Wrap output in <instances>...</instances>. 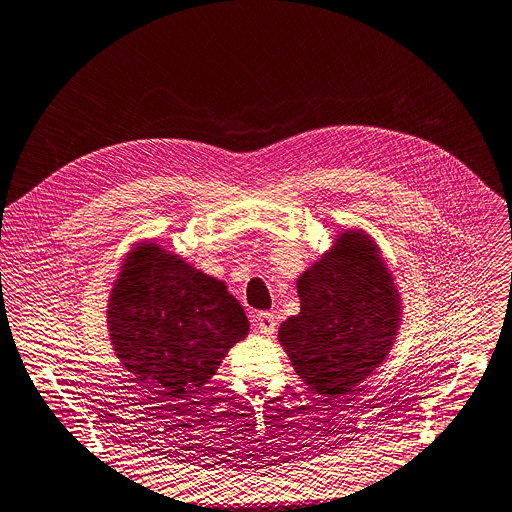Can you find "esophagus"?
Returning <instances> with one entry per match:
<instances>
[{"label": "esophagus", "mask_w": 512, "mask_h": 512, "mask_svg": "<svg viewBox=\"0 0 512 512\" xmlns=\"http://www.w3.org/2000/svg\"><path fill=\"white\" fill-rule=\"evenodd\" d=\"M255 324H257L259 333H263V335H271L275 331V318L271 312H259L255 316Z\"/></svg>", "instance_id": "esophagus-1"}]
</instances>
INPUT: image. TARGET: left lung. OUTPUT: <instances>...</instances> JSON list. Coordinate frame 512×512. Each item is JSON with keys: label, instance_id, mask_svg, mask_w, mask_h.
Returning a JSON list of instances; mask_svg holds the SVG:
<instances>
[{"label": "left lung", "instance_id": "obj_1", "mask_svg": "<svg viewBox=\"0 0 512 512\" xmlns=\"http://www.w3.org/2000/svg\"><path fill=\"white\" fill-rule=\"evenodd\" d=\"M298 296L300 312L277 339L304 384L327 402H341L394 345L402 316L394 277L369 235L345 230L298 277Z\"/></svg>", "mask_w": 512, "mask_h": 512}]
</instances>
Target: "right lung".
<instances>
[{"label": "right lung", "instance_id": "1", "mask_svg": "<svg viewBox=\"0 0 512 512\" xmlns=\"http://www.w3.org/2000/svg\"><path fill=\"white\" fill-rule=\"evenodd\" d=\"M108 329L122 365L157 394L188 400L216 374L249 320L226 284L155 243L134 247L114 282Z\"/></svg>", "mask_w": 512, "mask_h": 512}]
</instances>
